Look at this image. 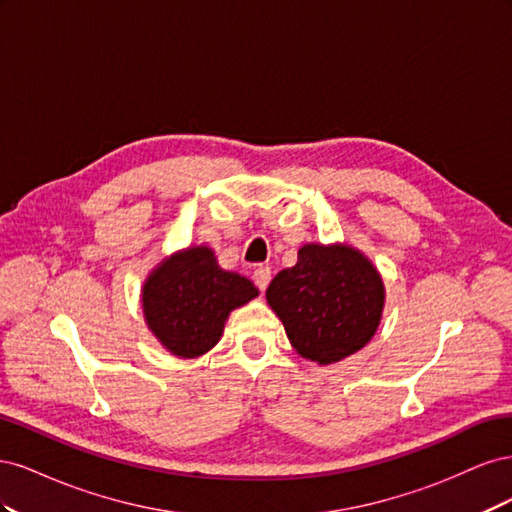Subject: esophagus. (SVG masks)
Instances as JSON below:
<instances>
[{"label": "esophagus", "instance_id": "34e87169", "mask_svg": "<svg viewBox=\"0 0 512 512\" xmlns=\"http://www.w3.org/2000/svg\"><path fill=\"white\" fill-rule=\"evenodd\" d=\"M271 282V269L269 267H258L254 271V284L258 286V290H267Z\"/></svg>", "mask_w": 512, "mask_h": 512}]
</instances>
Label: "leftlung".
Masks as SVG:
<instances>
[{
    "label": "left lung",
    "instance_id": "left-lung-1",
    "mask_svg": "<svg viewBox=\"0 0 512 512\" xmlns=\"http://www.w3.org/2000/svg\"><path fill=\"white\" fill-rule=\"evenodd\" d=\"M386 290L380 271L348 243H305L297 265L273 277L267 303L303 359L331 365L376 335Z\"/></svg>",
    "mask_w": 512,
    "mask_h": 512
}]
</instances>
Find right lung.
<instances>
[{
  "instance_id": "add662e5",
  "label": "right lung",
  "mask_w": 512,
  "mask_h": 512,
  "mask_svg": "<svg viewBox=\"0 0 512 512\" xmlns=\"http://www.w3.org/2000/svg\"><path fill=\"white\" fill-rule=\"evenodd\" d=\"M258 297L247 277L226 271L209 245H190L151 269L141 288L147 329L179 359H196L222 339L232 309Z\"/></svg>"
}]
</instances>
